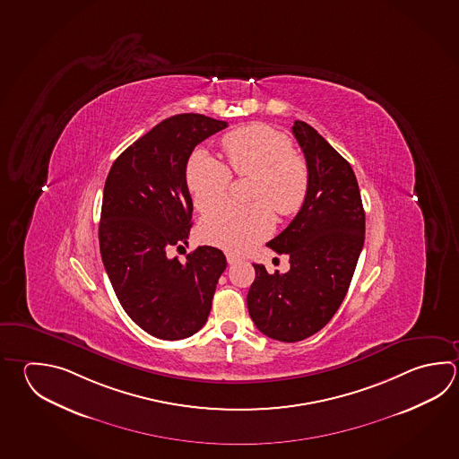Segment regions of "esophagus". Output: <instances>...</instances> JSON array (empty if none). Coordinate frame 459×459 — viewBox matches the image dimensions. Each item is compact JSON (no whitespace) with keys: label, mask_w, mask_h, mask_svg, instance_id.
I'll return each mask as SVG.
<instances>
[{"label":"esophagus","mask_w":459,"mask_h":459,"mask_svg":"<svg viewBox=\"0 0 459 459\" xmlns=\"http://www.w3.org/2000/svg\"><path fill=\"white\" fill-rule=\"evenodd\" d=\"M240 260L237 255H234V253H227V263L229 264H234V263H237V261Z\"/></svg>","instance_id":"obj_1"}]
</instances>
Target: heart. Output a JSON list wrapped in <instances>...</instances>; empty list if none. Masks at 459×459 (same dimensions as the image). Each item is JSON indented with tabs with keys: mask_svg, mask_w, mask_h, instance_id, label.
<instances>
[{
	"mask_svg": "<svg viewBox=\"0 0 459 459\" xmlns=\"http://www.w3.org/2000/svg\"><path fill=\"white\" fill-rule=\"evenodd\" d=\"M227 167L199 149L186 164V186L195 208L206 214L223 202L230 172L253 176L248 207L226 205L204 217L201 238L224 250H250L274 229L273 207L279 216H292L308 193V170L295 154L292 141L266 125H248L222 138Z\"/></svg>",
	"mask_w": 459,
	"mask_h": 459,
	"instance_id": "obj_1",
	"label": "heart"
}]
</instances>
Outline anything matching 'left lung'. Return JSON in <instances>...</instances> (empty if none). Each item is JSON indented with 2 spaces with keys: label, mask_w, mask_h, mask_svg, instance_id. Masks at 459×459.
I'll return each instance as SVG.
<instances>
[{
  "label": "left lung",
  "mask_w": 459,
  "mask_h": 459,
  "mask_svg": "<svg viewBox=\"0 0 459 459\" xmlns=\"http://www.w3.org/2000/svg\"><path fill=\"white\" fill-rule=\"evenodd\" d=\"M308 170V193L299 214L268 242L286 253L290 269L269 274L253 264L247 305L268 338L297 342L310 338L338 312L354 276L365 240V211L354 170L318 131L292 126Z\"/></svg>",
  "instance_id": "obj_1"
}]
</instances>
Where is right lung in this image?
I'll return each mask as SVG.
<instances>
[{
  "mask_svg": "<svg viewBox=\"0 0 459 459\" xmlns=\"http://www.w3.org/2000/svg\"><path fill=\"white\" fill-rule=\"evenodd\" d=\"M227 121L180 113L160 121L113 162L105 180L99 243L105 271L131 320L154 338H190L208 321L224 253L198 247L186 261L167 251L188 242L193 201L186 164Z\"/></svg>",
  "mask_w": 459,
  "mask_h": 459,
  "instance_id": "add662e5",
  "label": "right lung"
}]
</instances>
